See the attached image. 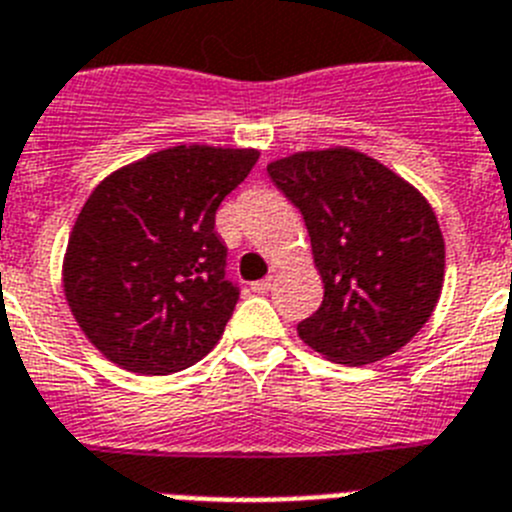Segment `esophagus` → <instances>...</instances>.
I'll list each match as a JSON object with an SVG mask.
<instances>
[{
	"mask_svg": "<svg viewBox=\"0 0 512 512\" xmlns=\"http://www.w3.org/2000/svg\"><path fill=\"white\" fill-rule=\"evenodd\" d=\"M271 284H274V277H266V279H259V282H253L251 289L253 292H269Z\"/></svg>",
	"mask_w": 512,
	"mask_h": 512,
	"instance_id": "esophagus-1",
	"label": "esophagus"
}]
</instances>
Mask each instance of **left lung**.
Wrapping results in <instances>:
<instances>
[{
	"label": "left lung",
	"mask_w": 512,
	"mask_h": 512,
	"mask_svg": "<svg viewBox=\"0 0 512 512\" xmlns=\"http://www.w3.org/2000/svg\"><path fill=\"white\" fill-rule=\"evenodd\" d=\"M310 233L323 305L297 325L336 364L400 351L441 297L446 246L423 194L354 148L300 151L266 166Z\"/></svg>",
	"instance_id": "1"
}]
</instances>
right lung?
<instances>
[{
  "label": "right lung",
  "instance_id": "right-lung-1",
  "mask_svg": "<svg viewBox=\"0 0 512 512\" xmlns=\"http://www.w3.org/2000/svg\"><path fill=\"white\" fill-rule=\"evenodd\" d=\"M256 161V148L174 146L89 194L63 256V292L112 364L164 377L220 341L238 287L225 279L215 212Z\"/></svg>",
  "mask_w": 512,
  "mask_h": 512
}]
</instances>
